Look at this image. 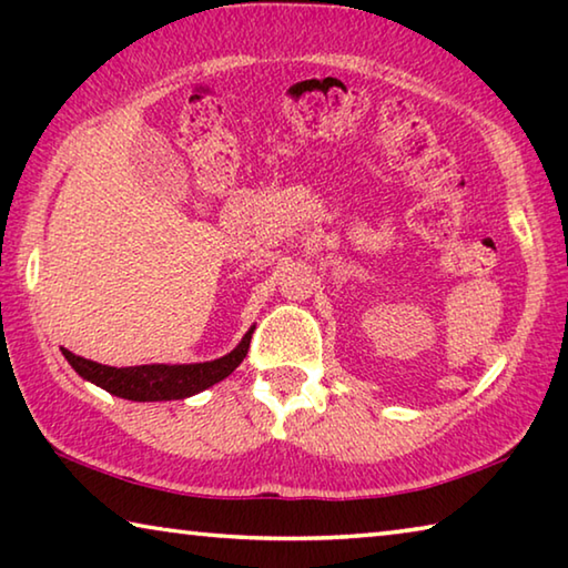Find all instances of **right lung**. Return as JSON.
<instances>
[{"instance_id":"1","label":"right lung","mask_w":568,"mask_h":568,"mask_svg":"<svg viewBox=\"0 0 568 568\" xmlns=\"http://www.w3.org/2000/svg\"><path fill=\"white\" fill-rule=\"evenodd\" d=\"M250 328L243 341L223 358L205 361V363H152V365H132V368H110V365L84 361L80 355L67 353L72 368L80 373L84 381L104 388L112 396L124 400H180L190 398L195 393L215 386L233 373L250 348Z\"/></svg>"}]
</instances>
